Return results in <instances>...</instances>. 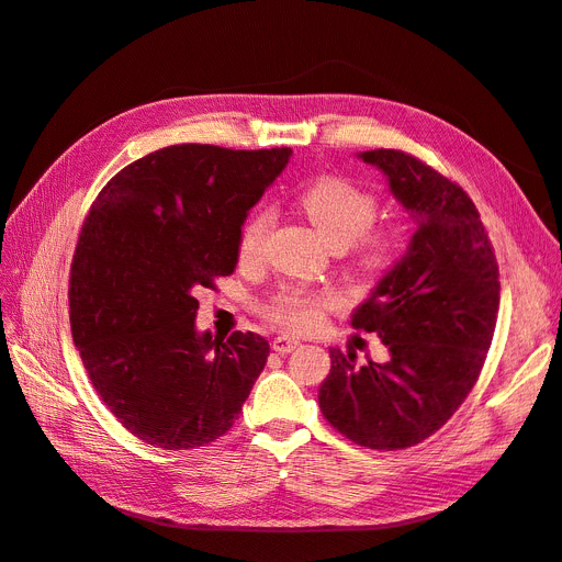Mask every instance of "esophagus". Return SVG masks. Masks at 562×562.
<instances>
[{"mask_svg": "<svg viewBox=\"0 0 562 562\" xmlns=\"http://www.w3.org/2000/svg\"><path fill=\"white\" fill-rule=\"evenodd\" d=\"M300 347V342L295 337H288V335H279L274 337V342H271V349L279 351V353H291Z\"/></svg>", "mask_w": 562, "mask_h": 562, "instance_id": "1", "label": "esophagus"}]
</instances>
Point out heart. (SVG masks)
Returning a JSON list of instances; mask_svg holds the SVG:
<instances>
[{
    "label": "heart",
    "instance_id": "obj_1",
    "mask_svg": "<svg viewBox=\"0 0 562 562\" xmlns=\"http://www.w3.org/2000/svg\"><path fill=\"white\" fill-rule=\"evenodd\" d=\"M297 206L330 248L353 244V262L361 274L378 279L401 260L407 244L405 225H372L378 215V196L356 182L321 176L302 187ZM269 229L271 211L267 206L252 209L244 217L236 239V255L241 265H258L265 258ZM337 304V295L328 291H302L288 285L265 304V316L288 330H312L323 314L335 310Z\"/></svg>",
    "mask_w": 562,
    "mask_h": 562
}]
</instances>
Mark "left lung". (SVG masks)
<instances>
[{
	"label": "left lung",
	"instance_id": "1",
	"mask_svg": "<svg viewBox=\"0 0 562 562\" xmlns=\"http://www.w3.org/2000/svg\"><path fill=\"white\" fill-rule=\"evenodd\" d=\"M359 157L386 176L415 232L351 314L353 328L380 335L386 363L356 366V351L333 347L318 405L353 443L403 450L443 427L479 380L499 312V267L479 211L457 182L401 149Z\"/></svg>",
	"mask_w": 562,
	"mask_h": 562
}]
</instances>
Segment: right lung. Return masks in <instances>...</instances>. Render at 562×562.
Listing matches in <instances>:
<instances>
[{
  "label": "right lung",
  "mask_w": 562,
  "mask_h": 562,
  "mask_svg": "<svg viewBox=\"0 0 562 562\" xmlns=\"http://www.w3.org/2000/svg\"><path fill=\"white\" fill-rule=\"evenodd\" d=\"M291 155L196 143L149 151L83 220L67 293L72 339L98 396L143 443H213L260 378L267 339L196 333L194 295L232 274L244 217Z\"/></svg>",
  "instance_id": "add662e5"
}]
</instances>
